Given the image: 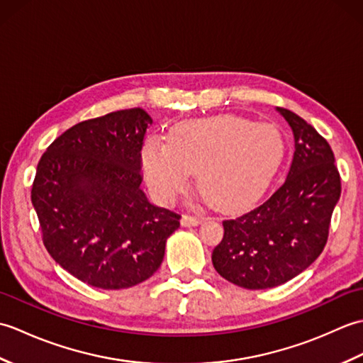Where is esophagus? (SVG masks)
<instances>
[{
    "label": "esophagus",
    "mask_w": 363,
    "mask_h": 363,
    "mask_svg": "<svg viewBox=\"0 0 363 363\" xmlns=\"http://www.w3.org/2000/svg\"><path fill=\"white\" fill-rule=\"evenodd\" d=\"M201 221H203L201 217H195V215L186 213V215H182L181 225H182V226H198Z\"/></svg>",
    "instance_id": "1"
}]
</instances>
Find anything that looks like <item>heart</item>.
Here are the masks:
<instances>
[{
	"instance_id": "b5f03b06",
	"label": "heart",
	"mask_w": 363,
	"mask_h": 363,
	"mask_svg": "<svg viewBox=\"0 0 363 363\" xmlns=\"http://www.w3.org/2000/svg\"><path fill=\"white\" fill-rule=\"evenodd\" d=\"M284 159V140L269 123L237 115L177 125L168 142L148 138L142 165L152 194L172 203L187 189L191 173L212 206L237 211L264 194Z\"/></svg>"
}]
</instances>
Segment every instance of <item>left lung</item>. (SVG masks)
Returning <instances> with one entry per match:
<instances>
[{"mask_svg": "<svg viewBox=\"0 0 363 363\" xmlns=\"http://www.w3.org/2000/svg\"><path fill=\"white\" fill-rule=\"evenodd\" d=\"M277 112L295 137L287 179L264 204L223 221L225 235L212 252L218 274L248 290L277 287L315 262L342 194L329 143L299 115Z\"/></svg>", "mask_w": 363, "mask_h": 363, "instance_id": "obj_1", "label": "left lung"}]
</instances>
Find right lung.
Masks as SVG:
<instances>
[{"label": "right lung", "instance_id": "add662e5", "mask_svg": "<svg viewBox=\"0 0 363 363\" xmlns=\"http://www.w3.org/2000/svg\"><path fill=\"white\" fill-rule=\"evenodd\" d=\"M152 118L140 107L81 121L37 165L30 201L43 245L91 287H134L157 272L181 215L148 201L142 146Z\"/></svg>", "mask_w": 363, "mask_h": 363}]
</instances>
